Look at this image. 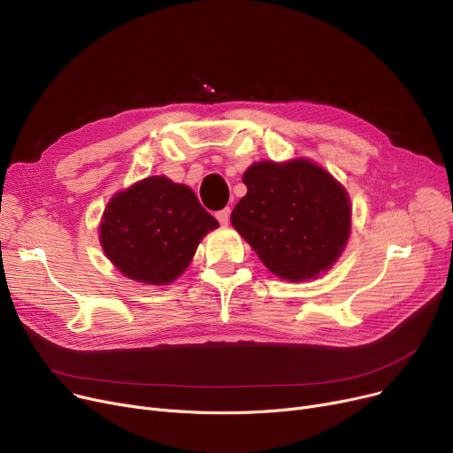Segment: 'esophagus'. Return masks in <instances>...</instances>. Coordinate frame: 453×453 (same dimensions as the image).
Here are the masks:
<instances>
[{
    "mask_svg": "<svg viewBox=\"0 0 453 453\" xmlns=\"http://www.w3.org/2000/svg\"><path fill=\"white\" fill-rule=\"evenodd\" d=\"M215 218H218V221H219L223 226H226L228 221H230V210L225 208V210L218 211V213H215Z\"/></svg>",
    "mask_w": 453,
    "mask_h": 453,
    "instance_id": "esophagus-1",
    "label": "esophagus"
}]
</instances>
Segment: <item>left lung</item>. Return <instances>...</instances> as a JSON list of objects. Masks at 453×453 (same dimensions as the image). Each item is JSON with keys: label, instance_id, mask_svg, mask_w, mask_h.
I'll return each mask as SVG.
<instances>
[{"label": "left lung", "instance_id": "left-lung-1", "mask_svg": "<svg viewBox=\"0 0 453 453\" xmlns=\"http://www.w3.org/2000/svg\"><path fill=\"white\" fill-rule=\"evenodd\" d=\"M247 196L232 210V226L264 265L289 282L317 278L339 260L352 226L344 186L308 158L254 162Z\"/></svg>", "mask_w": 453, "mask_h": 453}]
</instances>
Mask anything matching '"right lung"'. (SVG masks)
<instances>
[{
    "mask_svg": "<svg viewBox=\"0 0 453 453\" xmlns=\"http://www.w3.org/2000/svg\"><path fill=\"white\" fill-rule=\"evenodd\" d=\"M218 226L191 188L155 175L109 201L99 223V243L127 278L167 286L188 269L201 240Z\"/></svg>",
    "mask_w": 453,
    "mask_h": 453,
    "instance_id": "right-lung-1",
    "label": "right lung"
}]
</instances>
